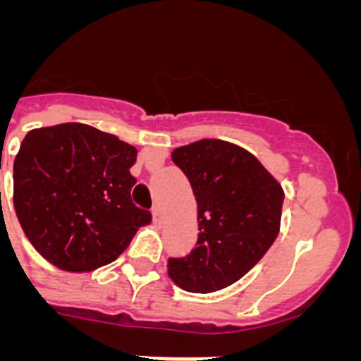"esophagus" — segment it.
Wrapping results in <instances>:
<instances>
[{
	"label": "esophagus",
	"instance_id": "esophagus-1",
	"mask_svg": "<svg viewBox=\"0 0 361 361\" xmlns=\"http://www.w3.org/2000/svg\"><path fill=\"white\" fill-rule=\"evenodd\" d=\"M152 219H153V224H155V226H161L162 224V209H161V206H155V208H153Z\"/></svg>",
	"mask_w": 361,
	"mask_h": 361
}]
</instances>
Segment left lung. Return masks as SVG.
I'll list each match as a JSON object with an SVG mask.
<instances>
[{
    "mask_svg": "<svg viewBox=\"0 0 361 361\" xmlns=\"http://www.w3.org/2000/svg\"><path fill=\"white\" fill-rule=\"evenodd\" d=\"M171 161L190 178L200 233L191 255L168 260V275L184 291H220L275 242L283 190L253 153L220 139L178 146Z\"/></svg>",
    "mask_w": 361,
    "mask_h": 361,
    "instance_id": "1",
    "label": "left lung"
}]
</instances>
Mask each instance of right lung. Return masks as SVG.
Here are the masks:
<instances>
[{
	"label": "right lung",
	"mask_w": 361,
	"mask_h": 361,
	"mask_svg": "<svg viewBox=\"0 0 361 361\" xmlns=\"http://www.w3.org/2000/svg\"><path fill=\"white\" fill-rule=\"evenodd\" d=\"M135 146L82 123L34 128L14 159V209L37 253L68 273L114 262L152 213L132 202Z\"/></svg>",
	"instance_id": "right-lung-1"
}]
</instances>
